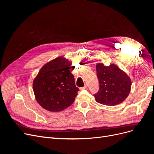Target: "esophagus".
<instances>
[{
    "mask_svg": "<svg viewBox=\"0 0 154 154\" xmlns=\"http://www.w3.org/2000/svg\"><path fill=\"white\" fill-rule=\"evenodd\" d=\"M87 88V85L86 84V85H85V86H84V87H81V88H80V90H81V91H82V90H84V89H85V88Z\"/></svg>",
    "mask_w": 154,
    "mask_h": 154,
    "instance_id": "obj_1",
    "label": "esophagus"
}]
</instances>
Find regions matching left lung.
I'll return each instance as SVG.
<instances>
[{
  "instance_id": "8db88e82",
  "label": "left lung",
  "mask_w": 154,
  "mask_h": 154,
  "mask_svg": "<svg viewBox=\"0 0 154 154\" xmlns=\"http://www.w3.org/2000/svg\"><path fill=\"white\" fill-rule=\"evenodd\" d=\"M97 76L100 83L99 91L94 94L97 103L114 106L127 98L131 89V80L116 65L105 66L96 65Z\"/></svg>"
}]
</instances>
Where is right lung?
I'll return each instance as SVG.
<instances>
[{"label":"right lung","mask_w":154,"mask_h":154,"mask_svg":"<svg viewBox=\"0 0 154 154\" xmlns=\"http://www.w3.org/2000/svg\"><path fill=\"white\" fill-rule=\"evenodd\" d=\"M72 63L60 57L41 68L32 83L35 98L42 107L51 112H60L71 105L78 94Z\"/></svg>","instance_id":"right-lung-1"}]
</instances>
